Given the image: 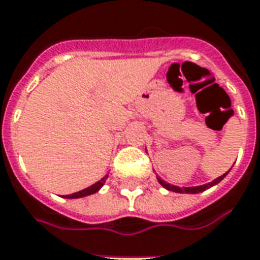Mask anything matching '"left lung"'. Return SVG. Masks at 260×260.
<instances>
[{
    "label": "left lung",
    "mask_w": 260,
    "mask_h": 260,
    "mask_svg": "<svg viewBox=\"0 0 260 260\" xmlns=\"http://www.w3.org/2000/svg\"><path fill=\"white\" fill-rule=\"evenodd\" d=\"M229 173V171H228ZM228 173H225L223 175H220V177H218L216 179H214V181H211V182L208 183H204V185H199V186H175V185H173V183H169L166 182L165 179H161L159 177V175H156V178H157V182L163 186L165 189H167V190H170V192H175V193H189V194H196V193H200V192H204V190H207V189L212 188L214 185H216V183H219L222 179L225 178L226 175H228Z\"/></svg>",
    "instance_id": "left-lung-1"
}]
</instances>
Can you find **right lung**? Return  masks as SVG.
I'll return each instance as SVG.
<instances>
[{"instance_id": "right-lung-1", "label": "right lung", "mask_w": 260, "mask_h": 260, "mask_svg": "<svg viewBox=\"0 0 260 260\" xmlns=\"http://www.w3.org/2000/svg\"><path fill=\"white\" fill-rule=\"evenodd\" d=\"M107 178H108V175H105L104 178H101L99 182L93 183L91 186H89V188L83 189V190H79V192L77 193H72V194H67V196H64V199H81V197H86V196H90V194H94V193H97L99 190H100L103 186H104L105 181H107Z\"/></svg>"}]
</instances>
